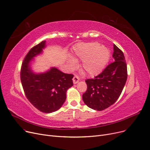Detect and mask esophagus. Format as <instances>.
Instances as JSON below:
<instances>
[{"label": "esophagus", "mask_w": 150, "mask_h": 150, "mask_svg": "<svg viewBox=\"0 0 150 150\" xmlns=\"http://www.w3.org/2000/svg\"><path fill=\"white\" fill-rule=\"evenodd\" d=\"M73 83H74V84L77 83L78 82H79V77L77 76H74V77H73Z\"/></svg>", "instance_id": "1"}]
</instances>
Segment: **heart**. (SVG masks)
<instances>
[{
    "label": "heart",
    "instance_id": "1",
    "mask_svg": "<svg viewBox=\"0 0 150 150\" xmlns=\"http://www.w3.org/2000/svg\"><path fill=\"white\" fill-rule=\"evenodd\" d=\"M110 56L109 49L98 42H90L77 44L74 47L73 59L68 62L71 68L77 67L76 60H82V69L90 76H96L100 74Z\"/></svg>",
    "mask_w": 150,
    "mask_h": 150
}]
</instances>
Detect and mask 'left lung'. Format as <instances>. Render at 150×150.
Instances as JSON below:
<instances>
[{"label": "left lung", "mask_w": 150, "mask_h": 150, "mask_svg": "<svg viewBox=\"0 0 150 150\" xmlns=\"http://www.w3.org/2000/svg\"><path fill=\"white\" fill-rule=\"evenodd\" d=\"M112 57L114 62L94 79L85 81L87 90L82 99L84 103L93 110H103L115 103L126 83L127 73L125 58L115 45H113Z\"/></svg>", "instance_id": "1"}]
</instances>
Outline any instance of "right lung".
Listing matches in <instances>:
<instances>
[{"mask_svg":"<svg viewBox=\"0 0 150 150\" xmlns=\"http://www.w3.org/2000/svg\"><path fill=\"white\" fill-rule=\"evenodd\" d=\"M46 46V41H42L27 53L21 67V81L28 100L40 111L49 113L59 110L65 103L67 91L73 85L74 76L55 67L45 73L33 72L31 62Z\"/></svg>","mask_w":150,"mask_h":150,"instance_id":"right-lung-1","label":"right lung"}]
</instances>
